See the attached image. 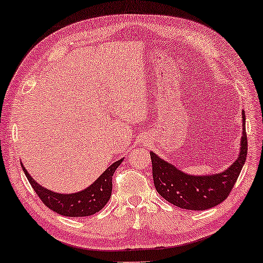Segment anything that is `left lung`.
<instances>
[{"mask_svg":"<svg viewBox=\"0 0 263 263\" xmlns=\"http://www.w3.org/2000/svg\"><path fill=\"white\" fill-rule=\"evenodd\" d=\"M149 154L154 186L158 193L170 203L191 211H203L219 205L231 193L247 158L245 111H242V136L239 156L222 172L194 176L179 170L156 153L149 152Z\"/></svg>","mask_w":263,"mask_h":263,"instance_id":"obj_1","label":"left lung"}]
</instances>
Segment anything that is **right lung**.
Instances as JSON below:
<instances>
[{
	"instance_id": "add662e5",
	"label": "right lung",
	"mask_w": 263,
	"mask_h": 263,
	"mask_svg": "<svg viewBox=\"0 0 263 263\" xmlns=\"http://www.w3.org/2000/svg\"><path fill=\"white\" fill-rule=\"evenodd\" d=\"M122 161L123 159L115 161L104 171L97 180L92 182L89 187H86L85 190L69 194L57 193V192H52L51 190L41 186L28 173L22 161H21V166H22L24 174L27 176L32 189L45 206L56 212L57 214L77 218V216L92 215L106 205L112 192V176H114L117 167L122 164Z\"/></svg>"
}]
</instances>
